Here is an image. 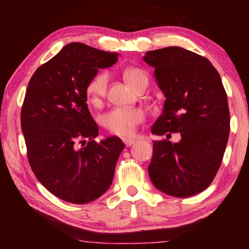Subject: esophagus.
Returning a JSON list of instances; mask_svg holds the SVG:
<instances>
[{"instance_id":"1","label":"esophagus","mask_w":249,"mask_h":249,"mask_svg":"<svg viewBox=\"0 0 249 249\" xmlns=\"http://www.w3.org/2000/svg\"><path fill=\"white\" fill-rule=\"evenodd\" d=\"M134 142H135L134 140H127V138H123V142H124L126 147L132 146L134 144Z\"/></svg>"}]
</instances>
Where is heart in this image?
I'll list each match as a JSON object with an SVG mask.
<instances>
[{"instance_id":"heart-1","label":"heart","mask_w":249,"mask_h":249,"mask_svg":"<svg viewBox=\"0 0 249 249\" xmlns=\"http://www.w3.org/2000/svg\"><path fill=\"white\" fill-rule=\"evenodd\" d=\"M126 81L135 91L142 86H148V74L141 68H129L124 72ZM108 74L107 72L96 73L87 84V98L91 104L99 107L103 102L107 92ZM146 120L145 112L141 108L114 107L101 117V123L109 133L121 137H129L134 135L137 126Z\"/></svg>"}]
</instances>
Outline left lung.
<instances>
[{
	"label": "left lung",
	"mask_w": 249,
	"mask_h": 249,
	"mask_svg": "<svg viewBox=\"0 0 249 249\" xmlns=\"http://www.w3.org/2000/svg\"><path fill=\"white\" fill-rule=\"evenodd\" d=\"M165 107L151 128L166 140L154 142L148 166L151 182L167 195L195 196L215 178L230 136V108L220 74L203 56L181 47L147 52ZM171 132L181 141L172 144Z\"/></svg>",
	"instance_id": "obj_1"
}]
</instances>
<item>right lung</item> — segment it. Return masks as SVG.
Returning <instances> with one entry per match:
<instances>
[{
    "label": "right lung",
    "instance_id": "add662e5",
    "mask_svg": "<svg viewBox=\"0 0 249 249\" xmlns=\"http://www.w3.org/2000/svg\"><path fill=\"white\" fill-rule=\"evenodd\" d=\"M116 61L115 53L71 43L28 82L20 126L29 166L49 192L70 203H89L107 190L125 147L115 136L95 142L99 127L87 105L88 82Z\"/></svg>",
    "mask_w": 249,
    "mask_h": 249
}]
</instances>
